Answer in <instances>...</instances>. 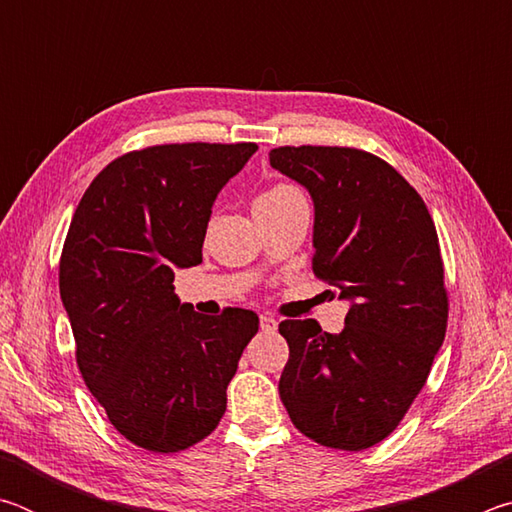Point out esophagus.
<instances>
[{"mask_svg":"<svg viewBox=\"0 0 512 512\" xmlns=\"http://www.w3.org/2000/svg\"><path fill=\"white\" fill-rule=\"evenodd\" d=\"M259 327H262L264 332H275L277 320L271 318V316H262V318H259Z\"/></svg>","mask_w":512,"mask_h":512,"instance_id":"34e87169","label":"esophagus"}]
</instances>
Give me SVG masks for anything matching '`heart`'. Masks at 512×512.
Returning <instances> with one entry per match:
<instances>
[{"instance_id": "1", "label": "heart", "mask_w": 512, "mask_h": 512, "mask_svg": "<svg viewBox=\"0 0 512 512\" xmlns=\"http://www.w3.org/2000/svg\"><path fill=\"white\" fill-rule=\"evenodd\" d=\"M293 196H302L298 187H293L289 183H275L262 189L255 198H253V210H259V207H268V205H277L289 201Z\"/></svg>"}]
</instances>
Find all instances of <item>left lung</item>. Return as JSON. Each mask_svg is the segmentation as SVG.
I'll return each mask as SVG.
<instances>
[{
    "label": "left lung",
    "mask_w": 512,
    "mask_h": 512,
    "mask_svg": "<svg viewBox=\"0 0 512 512\" xmlns=\"http://www.w3.org/2000/svg\"><path fill=\"white\" fill-rule=\"evenodd\" d=\"M271 167L316 207L311 271L352 307L339 336L282 320L289 363L280 397L314 443L361 452L391 436L447 332L449 298L436 225L386 160L352 146H280Z\"/></svg>",
    "instance_id": "left-lung-1"
}]
</instances>
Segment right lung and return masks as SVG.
<instances>
[{
    "label": "right lung",
    "mask_w": 512,
    "mask_h": 512,
    "mask_svg": "<svg viewBox=\"0 0 512 512\" xmlns=\"http://www.w3.org/2000/svg\"><path fill=\"white\" fill-rule=\"evenodd\" d=\"M255 151V142L128 151L92 180L69 223L58 284L76 363L112 427L146 452H183L219 427L259 329L255 311L203 316L173 293V271L201 264L216 194Z\"/></svg>",
    "instance_id": "add662e5"
}]
</instances>
